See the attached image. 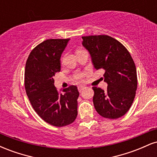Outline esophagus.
I'll return each instance as SVG.
<instances>
[{"instance_id": "34e87169", "label": "esophagus", "mask_w": 157, "mask_h": 157, "mask_svg": "<svg viewBox=\"0 0 157 157\" xmlns=\"http://www.w3.org/2000/svg\"><path fill=\"white\" fill-rule=\"evenodd\" d=\"M83 89H85V86H78V91H80V92H81V91L83 90Z\"/></svg>"}]
</instances>
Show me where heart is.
Returning <instances> with one entry per match:
<instances>
[{
  "instance_id": "b5f03b06",
  "label": "heart",
  "mask_w": 157,
  "mask_h": 157,
  "mask_svg": "<svg viewBox=\"0 0 157 157\" xmlns=\"http://www.w3.org/2000/svg\"><path fill=\"white\" fill-rule=\"evenodd\" d=\"M83 77H84V74L82 73L78 74V75H76V79L77 80H82V79L83 78Z\"/></svg>"
}]
</instances>
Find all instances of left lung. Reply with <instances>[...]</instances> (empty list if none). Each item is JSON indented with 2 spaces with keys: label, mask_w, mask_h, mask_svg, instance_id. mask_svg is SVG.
<instances>
[{
  "label": "left lung",
  "mask_w": 157,
  "mask_h": 157,
  "mask_svg": "<svg viewBox=\"0 0 157 157\" xmlns=\"http://www.w3.org/2000/svg\"><path fill=\"white\" fill-rule=\"evenodd\" d=\"M82 46L89 52L96 69L105 70L107 90L93 87V102L102 117L117 119L125 115L132 105L137 88L136 69L125 46L108 35L82 37Z\"/></svg>",
  "instance_id": "1"
}]
</instances>
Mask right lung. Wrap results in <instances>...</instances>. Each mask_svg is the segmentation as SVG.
Here are the masks:
<instances>
[{
    "label": "right lung",
    "mask_w": 157,
    "mask_h": 157,
    "mask_svg": "<svg viewBox=\"0 0 157 157\" xmlns=\"http://www.w3.org/2000/svg\"><path fill=\"white\" fill-rule=\"evenodd\" d=\"M70 39H48L37 45L29 55L25 67V89L32 107L45 122L63 127L77 116L79 91L70 86L59 93L55 73L60 71V57Z\"/></svg>",
    "instance_id": "1"
}]
</instances>
